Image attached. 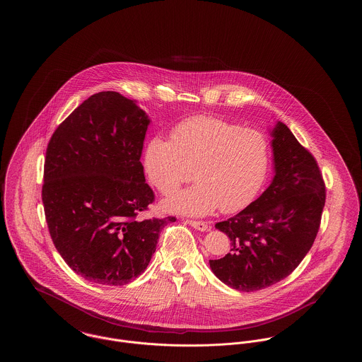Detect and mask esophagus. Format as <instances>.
Instances as JSON below:
<instances>
[{
	"mask_svg": "<svg viewBox=\"0 0 362 362\" xmlns=\"http://www.w3.org/2000/svg\"><path fill=\"white\" fill-rule=\"evenodd\" d=\"M186 223L189 225V226H192L194 229H197V230H201V232H206L210 229V226L206 224V223H204V221H194V220H186Z\"/></svg>",
	"mask_w": 362,
	"mask_h": 362,
	"instance_id": "34e87169",
	"label": "esophagus"
}]
</instances>
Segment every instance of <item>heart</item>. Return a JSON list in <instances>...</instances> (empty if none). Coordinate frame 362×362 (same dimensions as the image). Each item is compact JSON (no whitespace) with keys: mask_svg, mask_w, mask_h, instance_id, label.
<instances>
[{"mask_svg":"<svg viewBox=\"0 0 362 362\" xmlns=\"http://www.w3.org/2000/svg\"><path fill=\"white\" fill-rule=\"evenodd\" d=\"M171 138L148 142L144 164L149 180L163 194L192 175L198 183L168 197L167 210L206 216L220 207L233 213L255 199L270 167V144L262 132L199 115L176 124Z\"/></svg>","mask_w":362,"mask_h":362,"instance_id":"heart-1","label":"heart"}]
</instances>
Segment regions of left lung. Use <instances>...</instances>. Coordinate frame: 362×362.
<instances>
[{"label":"left lung","mask_w":362,"mask_h":362,"mask_svg":"<svg viewBox=\"0 0 362 362\" xmlns=\"http://www.w3.org/2000/svg\"><path fill=\"white\" fill-rule=\"evenodd\" d=\"M274 177L257 201L217 223L230 252L209 260L225 285L255 292L286 278L316 239L326 202V186L315 157L289 127L276 122L270 132Z\"/></svg>","instance_id":"obj_1"}]
</instances>
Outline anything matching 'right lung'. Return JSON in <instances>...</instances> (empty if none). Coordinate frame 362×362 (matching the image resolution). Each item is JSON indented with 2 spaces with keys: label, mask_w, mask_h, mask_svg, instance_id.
Listing matches in <instances>:
<instances>
[{
  "label": "right lung",
  "mask_w": 362,
  "mask_h": 362,
  "mask_svg": "<svg viewBox=\"0 0 362 362\" xmlns=\"http://www.w3.org/2000/svg\"><path fill=\"white\" fill-rule=\"evenodd\" d=\"M151 119L114 90L80 104L47 145L42 201L52 243L90 282L121 286L145 272L175 217L139 220L155 201L139 161Z\"/></svg>",
  "instance_id": "obj_1"
}]
</instances>
